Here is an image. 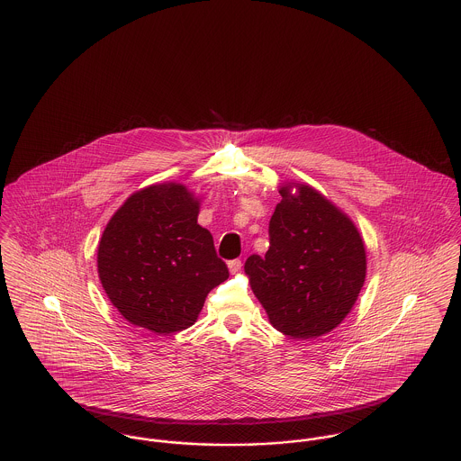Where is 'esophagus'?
<instances>
[{
    "mask_svg": "<svg viewBox=\"0 0 461 461\" xmlns=\"http://www.w3.org/2000/svg\"><path fill=\"white\" fill-rule=\"evenodd\" d=\"M228 268H230L231 274H239V272L242 270V261H240V259H231V261L228 263Z\"/></svg>",
    "mask_w": 461,
    "mask_h": 461,
    "instance_id": "1",
    "label": "esophagus"
}]
</instances>
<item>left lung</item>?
<instances>
[{
	"instance_id": "1",
	"label": "left lung",
	"mask_w": 461,
	"mask_h": 461,
	"mask_svg": "<svg viewBox=\"0 0 461 461\" xmlns=\"http://www.w3.org/2000/svg\"><path fill=\"white\" fill-rule=\"evenodd\" d=\"M279 193L270 248L265 258L249 256L244 268L276 330L316 339L351 312L366 276L365 244L355 222L314 187L289 182Z\"/></svg>"
}]
</instances>
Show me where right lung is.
Listing matches in <instances>:
<instances>
[{
    "mask_svg": "<svg viewBox=\"0 0 461 461\" xmlns=\"http://www.w3.org/2000/svg\"><path fill=\"white\" fill-rule=\"evenodd\" d=\"M198 212V198L168 182L133 193L108 221L98 276L112 305L131 324L158 335L185 330L207 294L230 277Z\"/></svg>",
    "mask_w": 461,
    "mask_h": 461,
    "instance_id": "1",
    "label": "right lung"
}]
</instances>
